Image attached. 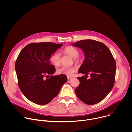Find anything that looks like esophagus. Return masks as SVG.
I'll use <instances>...</instances> for the list:
<instances>
[{"instance_id": "obj_1", "label": "esophagus", "mask_w": 132, "mask_h": 132, "mask_svg": "<svg viewBox=\"0 0 132 132\" xmlns=\"http://www.w3.org/2000/svg\"><path fill=\"white\" fill-rule=\"evenodd\" d=\"M72 78L71 77H69V76H67V79H68V80H70V79H72Z\"/></svg>"}]
</instances>
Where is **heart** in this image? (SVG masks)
<instances>
[{
  "label": "heart",
  "mask_w": 132,
  "mask_h": 132,
  "mask_svg": "<svg viewBox=\"0 0 132 132\" xmlns=\"http://www.w3.org/2000/svg\"><path fill=\"white\" fill-rule=\"evenodd\" d=\"M65 54L70 56L74 59L75 61L78 62V60L76 59L79 55V52L77 49L72 46H68L65 47L63 50ZM51 62L55 66H59L61 64V56L59 52H56L52 54L50 57ZM77 70V67L75 66H62L57 69V72L59 74L66 75L67 76H70L73 72Z\"/></svg>",
  "instance_id": "heart-1"
}]
</instances>
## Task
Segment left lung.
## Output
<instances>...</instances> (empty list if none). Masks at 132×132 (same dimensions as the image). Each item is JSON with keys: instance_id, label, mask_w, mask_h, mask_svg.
Listing matches in <instances>:
<instances>
[{"instance_id": "8db88e82", "label": "left lung", "mask_w": 132, "mask_h": 132, "mask_svg": "<svg viewBox=\"0 0 132 132\" xmlns=\"http://www.w3.org/2000/svg\"><path fill=\"white\" fill-rule=\"evenodd\" d=\"M73 46L81 48L85 59L78 72L88 74L87 80L84 76L77 77L79 85L75 90L77 97L88 105L98 103L103 100L114 86L116 63L111 51L102 42L84 40L72 43Z\"/></svg>"}]
</instances>
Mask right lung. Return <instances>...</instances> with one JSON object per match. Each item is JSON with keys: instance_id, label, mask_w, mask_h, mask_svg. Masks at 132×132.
Instances as JSON below:
<instances>
[{"instance_id": "obj_1", "label": "right lung", "mask_w": 132, "mask_h": 132, "mask_svg": "<svg viewBox=\"0 0 132 132\" xmlns=\"http://www.w3.org/2000/svg\"><path fill=\"white\" fill-rule=\"evenodd\" d=\"M52 42L32 43L20 52L15 63L18 86L24 96L40 105L50 102L67 81L64 75L52 76L55 68L49 61L52 54L63 46ZM50 75L51 76L49 78Z\"/></svg>"}]
</instances>
